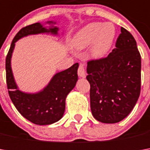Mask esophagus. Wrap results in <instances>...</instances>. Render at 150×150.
I'll use <instances>...</instances> for the list:
<instances>
[{
  "label": "esophagus",
  "mask_w": 150,
  "mask_h": 150,
  "mask_svg": "<svg viewBox=\"0 0 150 150\" xmlns=\"http://www.w3.org/2000/svg\"><path fill=\"white\" fill-rule=\"evenodd\" d=\"M78 74L80 78H84L86 77V72H85V69H84V65L82 64V63L79 65V67H78Z\"/></svg>",
  "instance_id": "34e87169"
}]
</instances>
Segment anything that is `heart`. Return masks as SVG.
Instances as JSON below:
<instances>
[{
	"mask_svg": "<svg viewBox=\"0 0 150 150\" xmlns=\"http://www.w3.org/2000/svg\"><path fill=\"white\" fill-rule=\"evenodd\" d=\"M116 34V27L112 22H92L76 33L72 46L76 49L83 50L92 44V55L94 57H103L112 48Z\"/></svg>",
	"mask_w": 150,
	"mask_h": 150,
	"instance_id": "b5f03b06",
	"label": "heart"
}]
</instances>
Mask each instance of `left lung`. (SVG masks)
<instances>
[{"label":"left lung","mask_w":150,"mask_h":150,"mask_svg":"<svg viewBox=\"0 0 150 150\" xmlns=\"http://www.w3.org/2000/svg\"><path fill=\"white\" fill-rule=\"evenodd\" d=\"M116 48L105 58L88 62L90 106L101 123L115 124L135 106L141 88V57L135 39L124 27Z\"/></svg>","instance_id":"1"}]
</instances>
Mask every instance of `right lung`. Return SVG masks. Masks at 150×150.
<instances>
[{
  "mask_svg": "<svg viewBox=\"0 0 150 150\" xmlns=\"http://www.w3.org/2000/svg\"><path fill=\"white\" fill-rule=\"evenodd\" d=\"M47 23L52 25L48 29L44 27L40 22L21 29L11 44L6 58V84L9 96L18 112L27 120L38 125H49L62 118L66 107L67 96L75 87L78 78V63H75L66 70L56 73L49 83L38 93H29L18 88L11 65L15 43L21 38L29 35L51 33L57 36L59 28L53 26L56 22L47 21Z\"/></svg>",
  "mask_w": 150,
  "mask_h": 150,
  "instance_id": "1",
  "label": "right lung"
}]
</instances>
